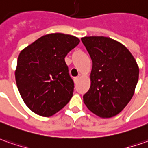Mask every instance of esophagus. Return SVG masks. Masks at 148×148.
<instances>
[{"label":"esophagus","mask_w":148,"mask_h":148,"mask_svg":"<svg viewBox=\"0 0 148 148\" xmlns=\"http://www.w3.org/2000/svg\"><path fill=\"white\" fill-rule=\"evenodd\" d=\"M78 80H79V76H78V77H74V81L75 83H77Z\"/></svg>","instance_id":"obj_1"}]
</instances>
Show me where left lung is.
Segmentation results:
<instances>
[{
    "mask_svg": "<svg viewBox=\"0 0 148 148\" xmlns=\"http://www.w3.org/2000/svg\"><path fill=\"white\" fill-rule=\"evenodd\" d=\"M92 61L91 87L83 95L87 108L97 116L117 115L133 97L139 69L124 45L104 36L81 39Z\"/></svg>",
    "mask_w": 148,
    "mask_h": 148,
    "instance_id": "1",
    "label": "left lung"
}]
</instances>
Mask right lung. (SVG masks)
Returning a JSON list of instances; mask_svg holds the SVG:
<instances>
[{
	"label": "right lung",
	"mask_w": 148,
	"mask_h": 148,
	"mask_svg": "<svg viewBox=\"0 0 148 148\" xmlns=\"http://www.w3.org/2000/svg\"><path fill=\"white\" fill-rule=\"evenodd\" d=\"M79 42L75 36L53 33L21 51L15 79L24 103L32 112L53 116L70 101L74 86L65 57Z\"/></svg>",
	"instance_id": "obj_1"
}]
</instances>
